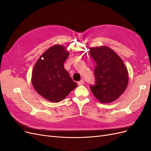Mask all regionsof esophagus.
Masks as SVG:
<instances>
[{
  "label": "esophagus",
  "instance_id": "obj_1",
  "mask_svg": "<svg viewBox=\"0 0 151 151\" xmlns=\"http://www.w3.org/2000/svg\"><path fill=\"white\" fill-rule=\"evenodd\" d=\"M77 84H78L79 86L84 84V79H81L80 81L78 82V83H77Z\"/></svg>",
  "mask_w": 151,
  "mask_h": 151
}]
</instances>
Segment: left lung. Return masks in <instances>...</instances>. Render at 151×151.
Masks as SVG:
<instances>
[{"label": "left lung", "instance_id": "obj_1", "mask_svg": "<svg viewBox=\"0 0 151 151\" xmlns=\"http://www.w3.org/2000/svg\"><path fill=\"white\" fill-rule=\"evenodd\" d=\"M90 54L96 63L94 72V85L90 89L102 103H109L119 98L129 83L127 68L121 58L106 46L90 48Z\"/></svg>", "mask_w": 151, "mask_h": 151}]
</instances>
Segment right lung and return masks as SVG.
Returning <instances> with one entry per match:
<instances>
[{
  "label": "right lung",
  "mask_w": 151,
  "mask_h": 151,
  "mask_svg": "<svg viewBox=\"0 0 151 151\" xmlns=\"http://www.w3.org/2000/svg\"><path fill=\"white\" fill-rule=\"evenodd\" d=\"M68 55L64 47L55 45L45 51L34 66L32 84L36 92L51 102L61 101L77 86L63 65Z\"/></svg>",
  "instance_id": "right-lung-1"
}]
</instances>
